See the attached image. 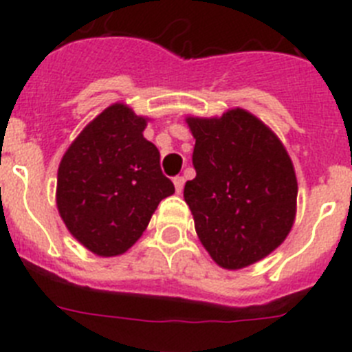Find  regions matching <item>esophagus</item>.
<instances>
[{
	"mask_svg": "<svg viewBox=\"0 0 352 352\" xmlns=\"http://www.w3.org/2000/svg\"><path fill=\"white\" fill-rule=\"evenodd\" d=\"M173 182H174V188H176V192H178V194H182L183 185H185V178H183V176H176Z\"/></svg>",
	"mask_w": 352,
	"mask_h": 352,
	"instance_id": "1",
	"label": "esophagus"
}]
</instances>
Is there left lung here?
I'll return each instance as SVG.
<instances>
[{"label": "left lung", "instance_id": "8db88e82", "mask_svg": "<svg viewBox=\"0 0 352 352\" xmlns=\"http://www.w3.org/2000/svg\"><path fill=\"white\" fill-rule=\"evenodd\" d=\"M195 139V178L183 197L211 259L241 270L272 254L296 217L298 182L275 133L245 109L186 118Z\"/></svg>", "mask_w": 352, "mask_h": 352}]
</instances>
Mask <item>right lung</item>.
<instances>
[{"mask_svg": "<svg viewBox=\"0 0 352 352\" xmlns=\"http://www.w3.org/2000/svg\"><path fill=\"white\" fill-rule=\"evenodd\" d=\"M148 120L125 104L100 113L68 146L58 169L56 204L70 234L100 257L125 254L174 185L162 174Z\"/></svg>", "mask_w": 352, "mask_h": 352, "instance_id": "1", "label": "right lung"}]
</instances>
